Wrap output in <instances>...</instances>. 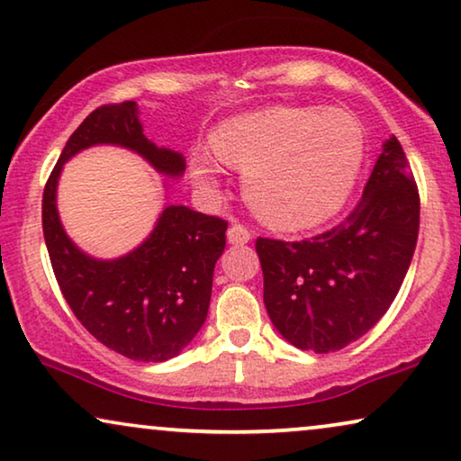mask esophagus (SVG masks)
I'll return each mask as SVG.
<instances>
[{"instance_id":"34e87169","label":"esophagus","mask_w":461,"mask_h":461,"mask_svg":"<svg viewBox=\"0 0 461 461\" xmlns=\"http://www.w3.org/2000/svg\"><path fill=\"white\" fill-rule=\"evenodd\" d=\"M250 238H253V234H250L247 225L234 223L227 230V240H230V244H247Z\"/></svg>"}]
</instances>
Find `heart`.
Instances as JSON below:
<instances>
[{"label": "heart", "instance_id": "heart-1", "mask_svg": "<svg viewBox=\"0 0 461 461\" xmlns=\"http://www.w3.org/2000/svg\"><path fill=\"white\" fill-rule=\"evenodd\" d=\"M212 147L221 162L247 170L249 202L261 219L299 230L322 223L348 200L363 167L365 134L341 109L269 107L225 122ZM219 173L212 153H194L200 189L214 192Z\"/></svg>", "mask_w": 461, "mask_h": 461}]
</instances>
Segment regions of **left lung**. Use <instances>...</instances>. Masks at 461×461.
I'll return each instance as SVG.
<instances>
[{
    "instance_id": "obj_1",
    "label": "left lung",
    "mask_w": 461,
    "mask_h": 461,
    "mask_svg": "<svg viewBox=\"0 0 461 461\" xmlns=\"http://www.w3.org/2000/svg\"><path fill=\"white\" fill-rule=\"evenodd\" d=\"M420 234V194L396 137L384 143L358 204L305 240L257 238L263 302L294 348L335 352L363 337L394 302Z\"/></svg>"
}]
</instances>
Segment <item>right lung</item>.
I'll use <instances>...</instances> for the list:
<instances>
[{
    "label": "right lung",
    "instance_id": "obj_1",
    "mask_svg": "<svg viewBox=\"0 0 461 461\" xmlns=\"http://www.w3.org/2000/svg\"><path fill=\"white\" fill-rule=\"evenodd\" d=\"M101 143L137 151L162 175L179 176L185 170L181 153L145 137L137 103L95 109L67 140L44 187L41 225L48 255L60 293L92 337L126 358L164 363L179 354L206 321L227 221L170 204L132 253L113 261L82 253L60 225L57 185L67 159Z\"/></svg>",
    "mask_w": 461,
    "mask_h": 461
}]
</instances>
